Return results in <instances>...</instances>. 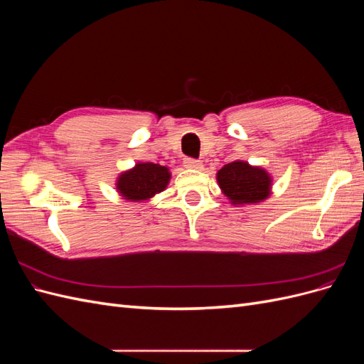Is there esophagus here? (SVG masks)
<instances>
[{"mask_svg": "<svg viewBox=\"0 0 364 364\" xmlns=\"http://www.w3.org/2000/svg\"><path fill=\"white\" fill-rule=\"evenodd\" d=\"M183 164H185V167L190 168V170H202V168H203V164H202L200 161H197V159L186 158V159L183 161Z\"/></svg>", "mask_w": 364, "mask_h": 364, "instance_id": "obj_1", "label": "esophagus"}]
</instances>
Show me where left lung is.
<instances>
[{
    "label": "left lung",
    "mask_w": 364,
    "mask_h": 364,
    "mask_svg": "<svg viewBox=\"0 0 364 364\" xmlns=\"http://www.w3.org/2000/svg\"><path fill=\"white\" fill-rule=\"evenodd\" d=\"M217 183L226 199L235 205H257L269 199L273 179L270 173L246 161L226 164L217 171Z\"/></svg>",
    "instance_id": "left-lung-1"
}]
</instances>
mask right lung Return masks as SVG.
<instances>
[{
    "label": "right lung",
    "mask_w": 364,
    "mask_h": 364,
    "mask_svg": "<svg viewBox=\"0 0 364 364\" xmlns=\"http://www.w3.org/2000/svg\"><path fill=\"white\" fill-rule=\"evenodd\" d=\"M168 167L153 162H136L134 167L119 173L115 190L121 199L129 202H149L170 183Z\"/></svg>",
    "instance_id": "right-lung-1"
}]
</instances>
